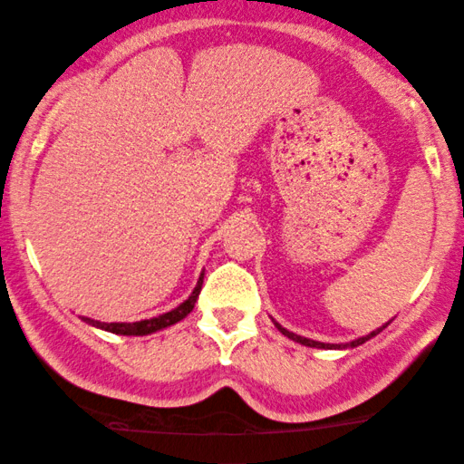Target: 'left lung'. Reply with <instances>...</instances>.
<instances>
[{
  "label": "left lung",
  "mask_w": 464,
  "mask_h": 464,
  "mask_svg": "<svg viewBox=\"0 0 464 464\" xmlns=\"http://www.w3.org/2000/svg\"><path fill=\"white\" fill-rule=\"evenodd\" d=\"M276 326H278V331H280V333H283V335H287V337H289V340H294V342H300V344H304V346H311V348H346V344H344V346H333V344H322V342H314V340H306V337L294 335V333H291V331H287V329H283V326H280V324H276ZM382 329H383V326H382ZM382 329L372 331V333H371V335H366V337H359V340H355V342H351V344H348V346H359V344H363V342H368V340H371V337H374V335H377V333H379V331H382Z\"/></svg>",
  "instance_id": "1"
}]
</instances>
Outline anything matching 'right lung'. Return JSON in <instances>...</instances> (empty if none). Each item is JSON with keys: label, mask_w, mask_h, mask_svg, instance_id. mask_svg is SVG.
I'll return each instance as SVG.
<instances>
[{"label": "right lung", "mask_w": 464, "mask_h": 464, "mask_svg": "<svg viewBox=\"0 0 464 464\" xmlns=\"http://www.w3.org/2000/svg\"><path fill=\"white\" fill-rule=\"evenodd\" d=\"M201 283H204V276L199 278V283H197V287L190 294L188 300L181 302L177 309L169 311V314L150 317V320H142V322H98V320H90V317H82V320H85L87 324L98 326V329H102V331L116 333V335H149V333L166 329V326H170V324H175V322L184 320V317L192 311V306H195L197 298H199Z\"/></svg>", "instance_id": "right-lung-1"}]
</instances>
